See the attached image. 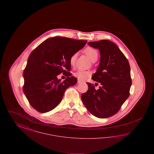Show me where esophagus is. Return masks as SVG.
I'll return each instance as SVG.
<instances>
[{"label": "esophagus", "mask_w": 154, "mask_h": 154, "mask_svg": "<svg viewBox=\"0 0 154 154\" xmlns=\"http://www.w3.org/2000/svg\"><path fill=\"white\" fill-rule=\"evenodd\" d=\"M82 82V81L80 79H78V81H77V82H78L79 84H80V83H81Z\"/></svg>", "instance_id": "esophagus-1"}]
</instances>
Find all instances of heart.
Instances as JSON below:
<instances>
[{
	"label": "heart",
	"mask_w": 154,
	"mask_h": 154,
	"mask_svg": "<svg viewBox=\"0 0 154 154\" xmlns=\"http://www.w3.org/2000/svg\"><path fill=\"white\" fill-rule=\"evenodd\" d=\"M84 52L88 56V58L91 59V61L94 62V61L97 60V58H98V52L95 48L88 47L84 50ZM77 56V53L75 52L72 55V57H70V63L72 66H73L74 65ZM74 76H75L76 77H77L79 79L85 80V79H87L91 75V73L88 71L79 70L74 73Z\"/></svg>",
	"instance_id": "1"
}]
</instances>
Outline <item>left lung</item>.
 Segmentation results:
<instances>
[{"label": "left lung", "mask_w": 154, "mask_h": 154, "mask_svg": "<svg viewBox=\"0 0 154 154\" xmlns=\"http://www.w3.org/2000/svg\"><path fill=\"white\" fill-rule=\"evenodd\" d=\"M88 45L100 53L99 65L92 77L100 87L95 89L94 84L87 82L88 91L81 98L93 116L110 117L117 113L129 96L132 85L129 63L117 45L110 40L89 42Z\"/></svg>", "instance_id": "obj_1"}]
</instances>
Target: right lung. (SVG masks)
<instances>
[{"mask_svg": "<svg viewBox=\"0 0 154 154\" xmlns=\"http://www.w3.org/2000/svg\"><path fill=\"white\" fill-rule=\"evenodd\" d=\"M87 42L54 37L30 53L23 71V91L33 108L42 113L53 110L61 102L66 89L77 83V79L70 73V59ZM62 72L67 77L62 82L57 78Z\"/></svg>", "mask_w": 154, "mask_h": 154, "instance_id": "add662e5", "label": "right lung"}]
</instances>
